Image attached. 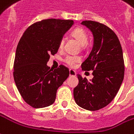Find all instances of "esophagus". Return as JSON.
Masks as SVG:
<instances>
[{
	"mask_svg": "<svg viewBox=\"0 0 134 134\" xmlns=\"http://www.w3.org/2000/svg\"><path fill=\"white\" fill-rule=\"evenodd\" d=\"M70 76H76L77 73L74 70H70Z\"/></svg>",
	"mask_w": 134,
	"mask_h": 134,
	"instance_id": "1",
	"label": "esophagus"
}]
</instances>
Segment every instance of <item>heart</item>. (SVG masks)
<instances>
[{
  "instance_id": "heart-1",
  "label": "heart",
  "mask_w": 134,
  "mask_h": 134,
  "mask_svg": "<svg viewBox=\"0 0 134 134\" xmlns=\"http://www.w3.org/2000/svg\"><path fill=\"white\" fill-rule=\"evenodd\" d=\"M72 36L75 37L82 45H85L88 42L89 37L87 32L82 27H77L72 32ZM64 45V39H61L59 43V48L62 49ZM65 63H67L70 67H74L76 63L81 61V57L77 55H67L64 59Z\"/></svg>"
}]
</instances>
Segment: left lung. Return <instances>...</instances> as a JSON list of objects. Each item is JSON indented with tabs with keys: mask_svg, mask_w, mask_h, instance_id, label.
Here are the masks:
<instances>
[{
	"mask_svg": "<svg viewBox=\"0 0 134 134\" xmlns=\"http://www.w3.org/2000/svg\"><path fill=\"white\" fill-rule=\"evenodd\" d=\"M92 31L94 46L82 64L85 71L93 70L89 82L77 75L79 84L74 89L77 105L85 109L97 111L107 106L116 95L124 77V61L119 40L112 30L96 21L82 22Z\"/></svg>",
	"mask_w": 134,
	"mask_h": 134,
	"instance_id": "8db88e82",
	"label": "left lung"
}]
</instances>
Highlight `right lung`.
<instances>
[{
	"label": "right lung",
	"instance_id": "1",
	"mask_svg": "<svg viewBox=\"0 0 134 134\" xmlns=\"http://www.w3.org/2000/svg\"><path fill=\"white\" fill-rule=\"evenodd\" d=\"M74 24L71 20H42L27 27L18 44L13 65L15 85L25 102L32 107L52 104L57 90L70 75L64 65L52 70L49 55L56 54L63 35Z\"/></svg>",
	"mask_w": 134,
	"mask_h": 134
}]
</instances>
